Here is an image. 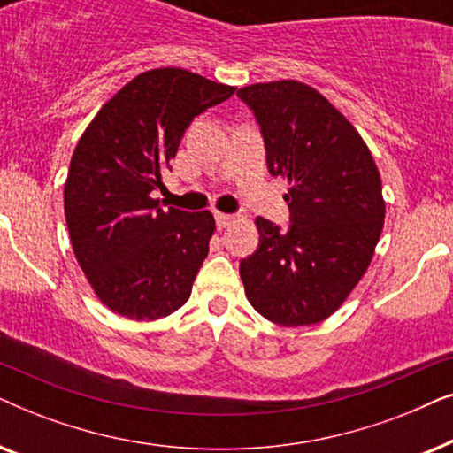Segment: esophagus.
<instances>
[{
  "label": "esophagus",
  "instance_id": "esophagus-1",
  "mask_svg": "<svg viewBox=\"0 0 453 453\" xmlns=\"http://www.w3.org/2000/svg\"><path fill=\"white\" fill-rule=\"evenodd\" d=\"M214 219H216V226L226 228L234 220V216L233 214H225V212H214Z\"/></svg>",
  "mask_w": 453,
  "mask_h": 453
}]
</instances>
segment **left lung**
<instances>
[{
  "instance_id": "obj_1",
  "label": "left lung",
  "mask_w": 453,
  "mask_h": 453,
  "mask_svg": "<svg viewBox=\"0 0 453 453\" xmlns=\"http://www.w3.org/2000/svg\"><path fill=\"white\" fill-rule=\"evenodd\" d=\"M237 96L259 123L272 177L288 179L290 225L257 216V250L239 274L253 309L278 326L319 324L367 272L386 202L381 177L352 123L311 86L251 84Z\"/></svg>"
}]
</instances>
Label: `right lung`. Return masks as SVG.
<instances>
[{"label": "right lung", "mask_w": 453, "mask_h": 453, "mask_svg": "<svg viewBox=\"0 0 453 453\" xmlns=\"http://www.w3.org/2000/svg\"><path fill=\"white\" fill-rule=\"evenodd\" d=\"M233 92L181 67H158L123 86L80 138L64 189L67 231L111 311L152 321L189 299L214 216L163 210L152 194L165 188L163 173L194 117Z\"/></svg>", "instance_id": "obj_1"}]
</instances>
